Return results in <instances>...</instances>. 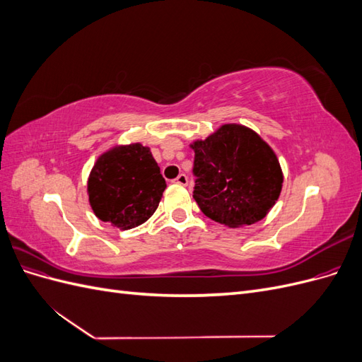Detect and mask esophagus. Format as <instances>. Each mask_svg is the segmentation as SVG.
Instances as JSON below:
<instances>
[{"instance_id":"obj_1","label":"esophagus","mask_w":362,"mask_h":362,"mask_svg":"<svg viewBox=\"0 0 362 362\" xmlns=\"http://www.w3.org/2000/svg\"><path fill=\"white\" fill-rule=\"evenodd\" d=\"M173 182H175V184H180V185H187V184H189V178H187V175H185V173H181V175H178V177L173 180Z\"/></svg>"}]
</instances>
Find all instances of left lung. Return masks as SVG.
<instances>
[{
  "label": "left lung",
  "mask_w": 362,
  "mask_h": 362,
  "mask_svg": "<svg viewBox=\"0 0 362 362\" xmlns=\"http://www.w3.org/2000/svg\"><path fill=\"white\" fill-rule=\"evenodd\" d=\"M194 151L193 198L202 213L228 228H243L264 218L276 204L284 173L275 151L254 129L223 124Z\"/></svg>",
  "instance_id": "left-lung-1"
}]
</instances>
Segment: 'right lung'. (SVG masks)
Here are the masks:
<instances>
[{"instance_id": "right-lung-1", "label": "right lung", "mask_w": 362, "mask_h": 362, "mask_svg": "<svg viewBox=\"0 0 362 362\" xmlns=\"http://www.w3.org/2000/svg\"><path fill=\"white\" fill-rule=\"evenodd\" d=\"M166 187L149 146L139 141L104 151L87 178L95 216L120 231L145 223L156 213Z\"/></svg>"}]
</instances>
